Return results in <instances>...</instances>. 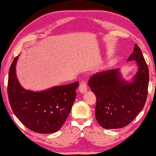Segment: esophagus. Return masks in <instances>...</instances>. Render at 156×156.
Returning <instances> with one entry per match:
<instances>
[{
  "instance_id": "obj_1",
  "label": "esophagus",
  "mask_w": 156,
  "mask_h": 156,
  "mask_svg": "<svg viewBox=\"0 0 156 156\" xmlns=\"http://www.w3.org/2000/svg\"><path fill=\"white\" fill-rule=\"evenodd\" d=\"M87 90V84L85 80H81L79 86V91L81 93H85Z\"/></svg>"
}]
</instances>
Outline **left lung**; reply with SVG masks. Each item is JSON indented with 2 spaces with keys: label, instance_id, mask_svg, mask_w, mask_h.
I'll return each instance as SVG.
<instances>
[{
  "label": "left lung",
  "instance_id": "obj_1",
  "mask_svg": "<svg viewBox=\"0 0 156 156\" xmlns=\"http://www.w3.org/2000/svg\"><path fill=\"white\" fill-rule=\"evenodd\" d=\"M136 61L138 70L132 82L124 80L119 69L96 73L89 86L96 96L95 117L105 129H119L128 125L145 106L149 86V69L136 44L127 61Z\"/></svg>",
  "mask_w": 156,
  "mask_h": 156
}]
</instances>
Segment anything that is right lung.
Masks as SVG:
<instances>
[{
	"label": "right lung",
	"instance_id": "add662e5",
	"mask_svg": "<svg viewBox=\"0 0 156 156\" xmlns=\"http://www.w3.org/2000/svg\"><path fill=\"white\" fill-rule=\"evenodd\" d=\"M18 59V56L11 65L7 85L8 98L13 113L33 132L40 134L57 132L69 115L79 83L55 86L39 92L24 89L16 76Z\"/></svg>",
	"mask_w": 156,
	"mask_h": 156
}]
</instances>
